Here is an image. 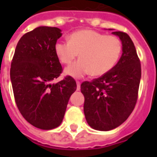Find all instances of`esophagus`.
Instances as JSON below:
<instances>
[{
  "mask_svg": "<svg viewBox=\"0 0 157 157\" xmlns=\"http://www.w3.org/2000/svg\"><path fill=\"white\" fill-rule=\"evenodd\" d=\"M76 85H77V87H76V89H77V90L79 91V90H80V88H81V82L77 81V82H76Z\"/></svg>",
  "mask_w": 157,
  "mask_h": 157,
  "instance_id": "34e87169",
  "label": "esophagus"
}]
</instances>
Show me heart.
Listing matches in <instances>:
<instances>
[{"label": "heart", "mask_w": 157, "mask_h": 157, "mask_svg": "<svg viewBox=\"0 0 157 157\" xmlns=\"http://www.w3.org/2000/svg\"><path fill=\"white\" fill-rule=\"evenodd\" d=\"M123 50L118 37L106 35L92 29H82L72 33L68 41L55 43V52L60 63L69 65L79 54L80 59L65 70L66 75L80 78L88 73L100 76L112 70Z\"/></svg>", "instance_id": "obj_1"}]
</instances>
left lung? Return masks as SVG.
<instances>
[{
  "label": "left lung",
  "mask_w": 157,
  "mask_h": 157,
  "mask_svg": "<svg viewBox=\"0 0 157 157\" xmlns=\"http://www.w3.org/2000/svg\"><path fill=\"white\" fill-rule=\"evenodd\" d=\"M113 33L122 41L119 61L107 74L81 85L86 119L92 128L102 131L117 128L131 114L141 77L140 60L131 39L121 31Z\"/></svg>",
  "instance_id": "left-lung-1"
}]
</instances>
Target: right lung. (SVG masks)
<instances>
[{"label": "right lung", "instance_id": "1", "mask_svg": "<svg viewBox=\"0 0 157 157\" xmlns=\"http://www.w3.org/2000/svg\"><path fill=\"white\" fill-rule=\"evenodd\" d=\"M60 36L61 30L54 27H39L27 33L17 43L11 64L12 90L19 112L29 124L45 130L61 124L70 97L76 90L71 75L50 83L63 71L55 52Z\"/></svg>", "mask_w": 157, "mask_h": 157}]
</instances>
